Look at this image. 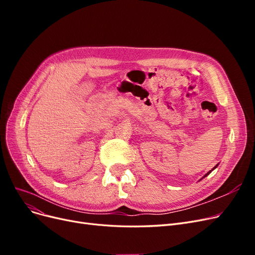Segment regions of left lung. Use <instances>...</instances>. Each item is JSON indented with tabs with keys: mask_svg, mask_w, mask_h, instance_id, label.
<instances>
[{
	"mask_svg": "<svg viewBox=\"0 0 255 255\" xmlns=\"http://www.w3.org/2000/svg\"><path fill=\"white\" fill-rule=\"evenodd\" d=\"M217 166H218V165H216V166H215V167H214V168H213V169H212V170H211V171H208V172H207V173H206V174H205V175H204V176H203V177H205V176H207V175H208V174H210V173H211V172H212V171H213V170H214V169H215V168H216V167H217Z\"/></svg>",
	"mask_w": 255,
	"mask_h": 255,
	"instance_id": "1",
	"label": "left lung"
}]
</instances>
